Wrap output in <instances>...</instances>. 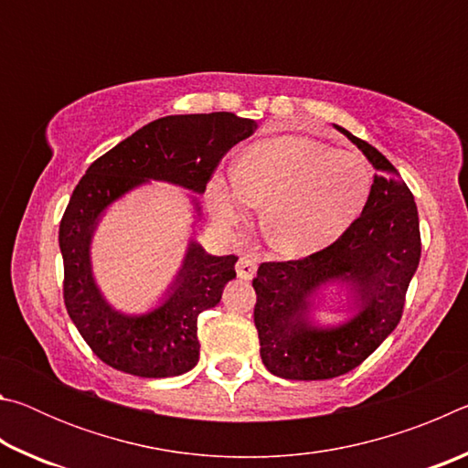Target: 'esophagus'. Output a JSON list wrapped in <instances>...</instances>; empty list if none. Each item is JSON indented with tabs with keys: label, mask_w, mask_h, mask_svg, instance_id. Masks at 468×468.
<instances>
[{
	"label": "esophagus",
	"mask_w": 468,
	"mask_h": 468,
	"mask_svg": "<svg viewBox=\"0 0 468 468\" xmlns=\"http://www.w3.org/2000/svg\"><path fill=\"white\" fill-rule=\"evenodd\" d=\"M256 271H258V264L251 256H241L237 260V276H239V279L250 281L251 276L256 274Z\"/></svg>",
	"instance_id": "34e87169"
}]
</instances>
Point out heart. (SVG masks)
Returning <instances> with one entry per match:
<instances>
[{"mask_svg": "<svg viewBox=\"0 0 468 468\" xmlns=\"http://www.w3.org/2000/svg\"><path fill=\"white\" fill-rule=\"evenodd\" d=\"M231 186L212 181V212L235 223L262 206V231L276 251L312 256L340 239L366 208L371 171L361 156L303 136L260 140L235 161Z\"/></svg>", "mask_w": 468, "mask_h": 468, "instance_id": "obj_1", "label": "heart"}]
</instances>
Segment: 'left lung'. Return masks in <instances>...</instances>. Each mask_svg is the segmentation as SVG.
Instances as JSON below:
<instances>
[{
    "label": "left lung",
    "instance_id": "1",
    "mask_svg": "<svg viewBox=\"0 0 468 468\" xmlns=\"http://www.w3.org/2000/svg\"><path fill=\"white\" fill-rule=\"evenodd\" d=\"M336 130L376 169L361 217L326 250L260 264L251 282L260 357L271 374L287 379H330L361 366L399 326L421 258L417 204L400 173L366 140L340 125ZM335 280L349 287L354 315L338 327H315L314 292Z\"/></svg>",
    "mask_w": 468,
    "mask_h": 468
}]
</instances>
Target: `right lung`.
<instances>
[{"label": "right lung", "instance_id": "add662e5", "mask_svg": "<svg viewBox=\"0 0 468 468\" xmlns=\"http://www.w3.org/2000/svg\"><path fill=\"white\" fill-rule=\"evenodd\" d=\"M256 128L253 120L227 111L161 117L99 156L76 186L59 225L63 301L102 363L140 378H171L192 369L200 357L197 315L215 307L225 284L235 279L237 256H210L192 241L161 305L125 315L107 303L92 276L90 241L101 215L150 179L204 194L220 158Z\"/></svg>", "mask_w": 468, "mask_h": 468}]
</instances>
